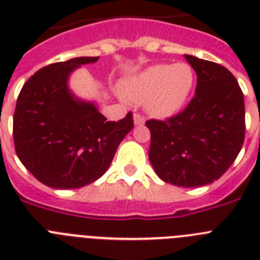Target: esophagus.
Masks as SVG:
<instances>
[{"label":"esophagus","mask_w":260,"mask_h":260,"mask_svg":"<svg viewBox=\"0 0 260 260\" xmlns=\"http://www.w3.org/2000/svg\"><path fill=\"white\" fill-rule=\"evenodd\" d=\"M144 121H146V119H144V117L142 116L141 113H135V114H134V123H135V125H137V126L143 125Z\"/></svg>","instance_id":"esophagus-1"}]
</instances>
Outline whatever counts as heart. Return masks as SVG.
Returning <instances> with one entry per match:
<instances>
[{
    "label": "heart",
    "instance_id": "b5f03b06",
    "mask_svg": "<svg viewBox=\"0 0 260 260\" xmlns=\"http://www.w3.org/2000/svg\"><path fill=\"white\" fill-rule=\"evenodd\" d=\"M194 83V71L187 63H161L142 71L125 83L128 100L146 103L150 113L157 117L174 114L182 108Z\"/></svg>",
    "mask_w": 260,
    "mask_h": 260
}]
</instances>
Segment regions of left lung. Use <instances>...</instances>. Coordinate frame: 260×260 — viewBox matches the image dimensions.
I'll return each instance as SVG.
<instances>
[{"label": "left lung", "instance_id": "obj_1", "mask_svg": "<svg viewBox=\"0 0 260 260\" xmlns=\"http://www.w3.org/2000/svg\"><path fill=\"white\" fill-rule=\"evenodd\" d=\"M198 77L194 98L174 116L148 119V157L162 181L199 187L217 181L242 148L245 139L243 93L222 65L185 54Z\"/></svg>", "mask_w": 260, "mask_h": 260}]
</instances>
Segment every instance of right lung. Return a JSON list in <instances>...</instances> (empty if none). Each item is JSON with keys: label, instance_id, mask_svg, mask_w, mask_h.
Returning <instances> with one entry per match:
<instances>
[{"label": "right lung", "instance_id": "add662e5", "mask_svg": "<svg viewBox=\"0 0 260 260\" xmlns=\"http://www.w3.org/2000/svg\"><path fill=\"white\" fill-rule=\"evenodd\" d=\"M99 57H78L38 70L18 96L13 118L15 152L27 171L53 189H79L103 176L134 127L133 113L108 121L92 103L71 95L69 74Z\"/></svg>", "mask_w": 260, "mask_h": 260}]
</instances>
